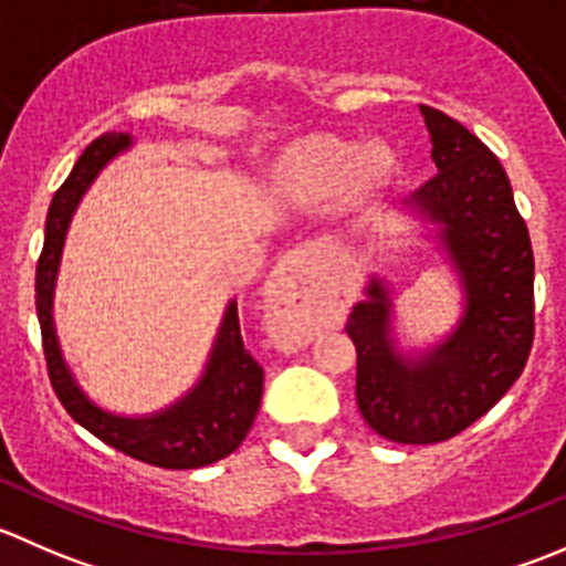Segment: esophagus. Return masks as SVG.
<instances>
[{"label":"esophagus","mask_w":566,"mask_h":566,"mask_svg":"<svg viewBox=\"0 0 566 566\" xmlns=\"http://www.w3.org/2000/svg\"><path fill=\"white\" fill-rule=\"evenodd\" d=\"M268 331L282 347H298L312 336V284L301 251H287L265 284Z\"/></svg>","instance_id":"34e87169"}]
</instances>
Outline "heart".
<instances>
[{
	"label": "heart",
	"instance_id": "obj_1",
	"mask_svg": "<svg viewBox=\"0 0 566 566\" xmlns=\"http://www.w3.org/2000/svg\"><path fill=\"white\" fill-rule=\"evenodd\" d=\"M386 172L384 153L367 147L358 150L347 139L315 134L295 142L276 164V182L298 202L328 199L339 186L350 193L369 191Z\"/></svg>",
	"mask_w": 566,
	"mask_h": 566
}]
</instances>
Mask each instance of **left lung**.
Masks as SVG:
<instances>
[{
  "mask_svg": "<svg viewBox=\"0 0 566 566\" xmlns=\"http://www.w3.org/2000/svg\"><path fill=\"white\" fill-rule=\"evenodd\" d=\"M419 112L438 172L402 205L447 254L462 315L438 345L405 353L391 287L369 276L347 334L364 421L394 443L424 447L471 427L521 378L534 339V251L499 158L449 114Z\"/></svg>",
  "mask_w": 566,
  "mask_h": 566,
  "instance_id": "obj_1",
  "label": "left lung"
}]
</instances>
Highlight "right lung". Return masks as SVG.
Listing matches in <instances>:
<instances>
[{"label": "right lung", "instance_id": "obj_1", "mask_svg": "<svg viewBox=\"0 0 566 566\" xmlns=\"http://www.w3.org/2000/svg\"><path fill=\"white\" fill-rule=\"evenodd\" d=\"M134 136L123 130H108L90 142L87 150L76 161L73 172L54 193L45 219V243L35 273V304L43 353L49 364V378L56 397L67 413L93 432L95 438L114 447L128 458L150 462L158 468H202L235 452L249 436L262 399V367L243 347L238 301H230L216 331L213 347L205 361L202 375L180 399L167 408L145 416H123L101 408L73 375L65 361L54 328V287L60 273L62 249H65L67 227L78 202L93 186L95 177L114 161L119 153L130 150Z\"/></svg>", "mask_w": 566, "mask_h": 566}]
</instances>
